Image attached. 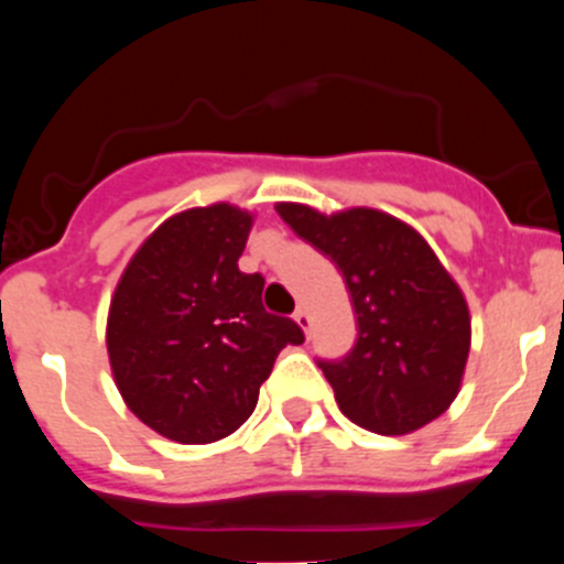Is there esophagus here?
I'll use <instances>...</instances> for the list:
<instances>
[{"instance_id": "esophagus-1", "label": "esophagus", "mask_w": 564, "mask_h": 564, "mask_svg": "<svg viewBox=\"0 0 564 564\" xmlns=\"http://www.w3.org/2000/svg\"><path fill=\"white\" fill-rule=\"evenodd\" d=\"M294 322L300 324V327H303V333L308 335L311 333V314L305 308H297L294 311Z\"/></svg>"}]
</instances>
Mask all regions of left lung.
<instances>
[{"label":"left lung","mask_w":564,"mask_h":564,"mask_svg":"<svg viewBox=\"0 0 564 564\" xmlns=\"http://www.w3.org/2000/svg\"><path fill=\"white\" fill-rule=\"evenodd\" d=\"M278 215L344 272L357 344L324 362L340 412L360 429L403 436L451 409L464 379L471 318L464 292L420 231L382 209L324 215L281 202Z\"/></svg>","instance_id":"1"}]
</instances>
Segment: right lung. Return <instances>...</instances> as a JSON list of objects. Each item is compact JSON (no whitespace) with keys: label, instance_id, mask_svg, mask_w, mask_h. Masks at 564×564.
I'll return each mask as SVG.
<instances>
[{"label":"right lung","instance_id":"1","mask_svg":"<svg viewBox=\"0 0 564 564\" xmlns=\"http://www.w3.org/2000/svg\"><path fill=\"white\" fill-rule=\"evenodd\" d=\"M253 215L209 204L163 220L124 267L106 322L108 362L130 412L180 445L235 434L286 344L305 335L267 314L264 278L240 272Z\"/></svg>","mask_w":564,"mask_h":564}]
</instances>
